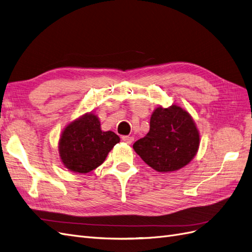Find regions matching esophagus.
<instances>
[{
    "label": "esophagus",
    "instance_id": "esophagus-1",
    "mask_svg": "<svg viewBox=\"0 0 252 252\" xmlns=\"http://www.w3.org/2000/svg\"><path fill=\"white\" fill-rule=\"evenodd\" d=\"M122 140H123L127 144H131L133 142L134 138L132 135H123V136H122Z\"/></svg>",
    "mask_w": 252,
    "mask_h": 252
}]
</instances>
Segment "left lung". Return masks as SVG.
I'll use <instances>...</instances> for the list:
<instances>
[{"instance_id": "1", "label": "left lung", "mask_w": 252, "mask_h": 252, "mask_svg": "<svg viewBox=\"0 0 252 252\" xmlns=\"http://www.w3.org/2000/svg\"><path fill=\"white\" fill-rule=\"evenodd\" d=\"M200 135L190 114L177 105L157 108L146 136L133 144L143 161L158 172L179 170L199 148Z\"/></svg>"}]
</instances>
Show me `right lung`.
I'll list each match as a JSON object with an SVG mask.
<instances>
[{
    "label": "right lung",
    "instance_id": "right-lung-1",
    "mask_svg": "<svg viewBox=\"0 0 252 252\" xmlns=\"http://www.w3.org/2000/svg\"><path fill=\"white\" fill-rule=\"evenodd\" d=\"M94 114H86L68 125L59 144L60 157L68 169L87 173L100 166L114 145L120 142L112 131H102Z\"/></svg>",
    "mask_w": 252,
    "mask_h": 252
}]
</instances>
